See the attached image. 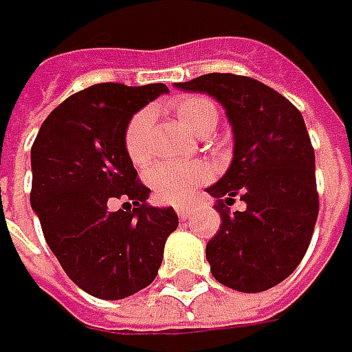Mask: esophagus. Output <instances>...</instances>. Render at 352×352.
Segmentation results:
<instances>
[{"mask_svg": "<svg viewBox=\"0 0 352 352\" xmlns=\"http://www.w3.org/2000/svg\"><path fill=\"white\" fill-rule=\"evenodd\" d=\"M176 213H178L182 219H186V217H190V215L194 213V208H192V206H176Z\"/></svg>", "mask_w": 352, "mask_h": 352, "instance_id": "esophagus-1", "label": "esophagus"}]
</instances>
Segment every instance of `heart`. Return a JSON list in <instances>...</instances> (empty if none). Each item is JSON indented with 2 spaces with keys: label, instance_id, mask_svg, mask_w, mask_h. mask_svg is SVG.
Instances as JSON below:
<instances>
[{
  "label": "heart",
  "instance_id": "heart-1",
  "mask_svg": "<svg viewBox=\"0 0 352 352\" xmlns=\"http://www.w3.org/2000/svg\"><path fill=\"white\" fill-rule=\"evenodd\" d=\"M174 113L184 127L194 135H208L219 121V109L204 96H184L174 102ZM153 113L142 109L129 121L125 131V151L135 164H144L148 160V133H151ZM210 178V168L206 164H174L162 162L146 172V184L162 201L180 204L186 201L197 184Z\"/></svg>",
  "mask_w": 352,
  "mask_h": 352
}]
</instances>
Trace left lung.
Wrapping results in <instances>:
<instances>
[{
	"label": "left lung",
	"instance_id": "obj_1",
	"mask_svg": "<svg viewBox=\"0 0 352 352\" xmlns=\"http://www.w3.org/2000/svg\"><path fill=\"white\" fill-rule=\"evenodd\" d=\"M223 105L233 129V160L206 188L217 197L221 225L206 247L211 274L236 292L280 284L302 263L318 221L316 155L304 117L263 82L236 74H204L174 84ZM239 195L248 208L229 214Z\"/></svg>",
	"mask_w": 352,
	"mask_h": 352
}]
</instances>
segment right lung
<instances>
[{
	"label": "right lung",
	"mask_w": 352,
	"mask_h": 352,
	"mask_svg": "<svg viewBox=\"0 0 352 352\" xmlns=\"http://www.w3.org/2000/svg\"><path fill=\"white\" fill-rule=\"evenodd\" d=\"M166 91L164 84L89 86L64 100L33 142L31 208L64 272L94 298L123 300L146 288L178 227L172 208L146 204L151 190L125 151L129 121ZM113 197L135 208L113 212Z\"/></svg>",
	"instance_id": "1"
}]
</instances>
